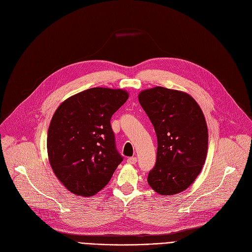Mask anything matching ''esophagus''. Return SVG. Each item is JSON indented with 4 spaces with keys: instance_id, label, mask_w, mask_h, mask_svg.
Segmentation results:
<instances>
[{
    "instance_id": "1",
    "label": "esophagus",
    "mask_w": 252,
    "mask_h": 252,
    "mask_svg": "<svg viewBox=\"0 0 252 252\" xmlns=\"http://www.w3.org/2000/svg\"><path fill=\"white\" fill-rule=\"evenodd\" d=\"M136 161H137V158H129L128 159H127V162L128 163H131V164H134V163H136Z\"/></svg>"
}]
</instances>
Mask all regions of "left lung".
I'll return each instance as SVG.
<instances>
[{
    "label": "left lung",
    "mask_w": 252,
    "mask_h": 252,
    "mask_svg": "<svg viewBox=\"0 0 252 252\" xmlns=\"http://www.w3.org/2000/svg\"><path fill=\"white\" fill-rule=\"evenodd\" d=\"M158 136V153L148 184L160 195L187 189L205 162L209 133L203 112L187 93L161 86L138 94Z\"/></svg>",
    "instance_id": "obj_1"
}]
</instances>
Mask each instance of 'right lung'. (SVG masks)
I'll return each mask as SVG.
<instances>
[{
  "instance_id": "obj_1",
  "label": "right lung",
  "mask_w": 252,
  "mask_h": 252,
  "mask_svg": "<svg viewBox=\"0 0 252 252\" xmlns=\"http://www.w3.org/2000/svg\"><path fill=\"white\" fill-rule=\"evenodd\" d=\"M127 99L126 91L94 88L74 94L56 109L48 130L49 161L73 194H97L123 160L110 119Z\"/></svg>"
}]
</instances>
